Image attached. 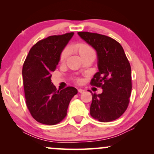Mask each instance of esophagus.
I'll return each mask as SVG.
<instances>
[{"label":"esophagus","instance_id":"esophagus-1","mask_svg":"<svg viewBox=\"0 0 154 154\" xmlns=\"http://www.w3.org/2000/svg\"><path fill=\"white\" fill-rule=\"evenodd\" d=\"M85 91H84V90H82V89H81V88H79V89H78V92H79V93H83V92H84Z\"/></svg>","mask_w":154,"mask_h":154}]
</instances>
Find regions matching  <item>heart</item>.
Masks as SVG:
<instances>
[{"label": "heart", "instance_id": "obj_1", "mask_svg": "<svg viewBox=\"0 0 154 154\" xmlns=\"http://www.w3.org/2000/svg\"><path fill=\"white\" fill-rule=\"evenodd\" d=\"M72 48L78 54L81 59H83V58L86 57V56H89V55H94L93 49L91 48L90 45H88L86 43H77L74 45ZM69 53V48H65L62 51L61 56H60V61L61 62H63L66 59Z\"/></svg>", "mask_w": 154, "mask_h": 154}]
</instances>
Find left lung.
Here are the masks:
<instances>
[{"instance_id":"8db88e82","label":"left lung","mask_w":154,"mask_h":154,"mask_svg":"<svg viewBox=\"0 0 154 154\" xmlns=\"http://www.w3.org/2000/svg\"><path fill=\"white\" fill-rule=\"evenodd\" d=\"M77 34L96 51L98 72L91 83L103 89L100 94L92 93L91 115L102 122L118 119L128 106L132 90L131 67L123 48L106 35L88 32Z\"/></svg>"}]
</instances>
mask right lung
I'll list each match as a JSON object with an SVG mask.
<instances>
[{"instance_id":"1","label":"right lung","mask_w":154,"mask_h":154,"mask_svg":"<svg viewBox=\"0 0 154 154\" xmlns=\"http://www.w3.org/2000/svg\"><path fill=\"white\" fill-rule=\"evenodd\" d=\"M75 33L53 35L40 40L29 51L23 65L26 104L38 122L54 125L66 116L70 100L77 93L74 87L57 91L51 82L60 56Z\"/></svg>"}]
</instances>
